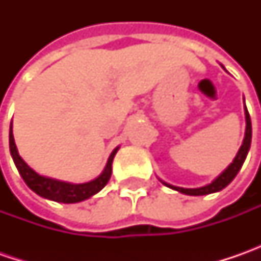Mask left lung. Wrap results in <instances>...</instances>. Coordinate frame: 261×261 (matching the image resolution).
Returning a JSON list of instances; mask_svg holds the SVG:
<instances>
[{"mask_svg": "<svg viewBox=\"0 0 261 261\" xmlns=\"http://www.w3.org/2000/svg\"><path fill=\"white\" fill-rule=\"evenodd\" d=\"M246 136H244V141H243V145L240 148L238 154L234 158V161L231 163V166L226 168L225 171L219 177H216L215 180L211 183V185L203 186V187H199V189H183V187H175V186H171L163 181V185H166L167 187H171L180 193H185V195L190 196H202V195H209V193H215V192H219L222 189H225L226 186L229 185L236 175L238 174L240 168L244 164V160H246L247 154H248V149H250V145H251V120H250V115H248V110L246 107Z\"/></svg>", "mask_w": 261, "mask_h": 261, "instance_id": "left-lung-1", "label": "left lung"}]
</instances>
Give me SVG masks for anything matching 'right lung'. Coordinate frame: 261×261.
Listing matches in <instances>:
<instances>
[{
	"instance_id": "obj_1",
	"label": "right lung",
	"mask_w": 261,
	"mask_h": 261,
	"mask_svg": "<svg viewBox=\"0 0 261 261\" xmlns=\"http://www.w3.org/2000/svg\"><path fill=\"white\" fill-rule=\"evenodd\" d=\"M10 152H11L15 167H17L20 175L23 177L24 183L35 193L45 197V199H49V200L62 202V203H75V202L86 200L95 193H98L107 185V181L110 180V175H112V163H113V158L117 152V148L112 152V155L109 156L105 171L97 178L88 181V183H83V185H72V183L59 181L55 178H49V177L37 174L35 170H32L23 161V158L18 155L11 127H10Z\"/></svg>"
}]
</instances>
